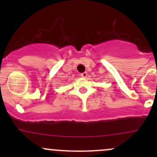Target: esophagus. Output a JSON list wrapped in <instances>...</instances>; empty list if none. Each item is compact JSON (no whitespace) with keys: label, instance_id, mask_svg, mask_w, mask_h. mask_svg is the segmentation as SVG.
I'll list each match as a JSON object with an SVG mask.
<instances>
[{"label":"esophagus","instance_id":"34e87169","mask_svg":"<svg viewBox=\"0 0 157 157\" xmlns=\"http://www.w3.org/2000/svg\"><path fill=\"white\" fill-rule=\"evenodd\" d=\"M81 77H83V78H86L87 77V73L86 72H83L81 74Z\"/></svg>","mask_w":157,"mask_h":157}]
</instances>
